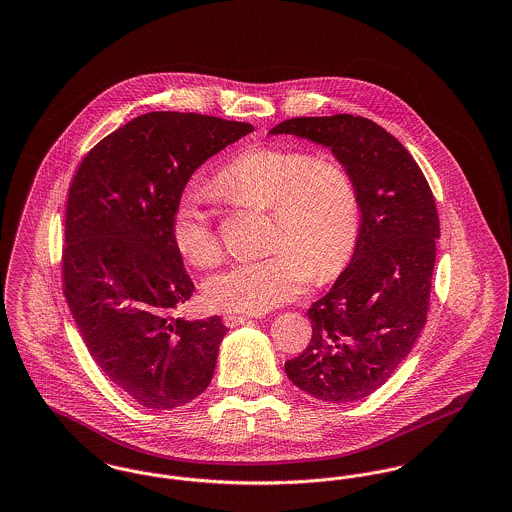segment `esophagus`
<instances>
[{
    "mask_svg": "<svg viewBox=\"0 0 512 512\" xmlns=\"http://www.w3.org/2000/svg\"><path fill=\"white\" fill-rule=\"evenodd\" d=\"M251 318L253 317H249V315H226V317H224V324L230 326V328H234V326H240V324L249 322Z\"/></svg>",
    "mask_w": 512,
    "mask_h": 512,
    "instance_id": "esophagus-1",
    "label": "esophagus"
}]
</instances>
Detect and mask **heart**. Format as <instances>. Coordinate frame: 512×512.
Listing matches in <instances>:
<instances>
[{"instance_id":"heart-1","label":"heart","mask_w":512,"mask_h":512,"mask_svg":"<svg viewBox=\"0 0 512 512\" xmlns=\"http://www.w3.org/2000/svg\"><path fill=\"white\" fill-rule=\"evenodd\" d=\"M217 194L272 207L274 251L236 261L209 276L203 295L209 307L234 313H265L292 301L349 263L361 232V197L351 171L332 157L301 147H249L232 157L213 180ZM176 251L195 267H211L220 255L217 226L205 197L186 190L171 219Z\"/></svg>"}]
</instances>
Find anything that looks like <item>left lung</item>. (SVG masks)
Wrapping results in <instances>:
<instances>
[{"label": "left lung", "instance_id": "8db88e82", "mask_svg": "<svg viewBox=\"0 0 512 512\" xmlns=\"http://www.w3.org/2000/svg\"><path fill=\"white\" fill-rule=\"evenodd\" d=\"M270 132L330 147L359 188L361 232L351 263L309 309L311 343L284 365L293 384L317 399L359 401L388 382L426 324L436 199L413 155L370 119L295 117Z\"/></svg>", "mask_w": 512, "mask_h": 512}]
</instances>
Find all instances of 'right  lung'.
<instances>
[{
	"label": "right lung",
	"mask_w": 512,
	"mask_h": 512,
	"mask_svg": "<svg viewBox=\"0 0 512 512\" xmlns=\"http://www.w3.org/2000/svg\"><path fill=\"white\" fill-rule=\"evenodd\" d=\"M249 132V122L146 113L74 172L63 293L101 372L147 409L180 407L211 384L226 326L174 317L195 286L172 244V211L195 169Z\"/></svg>",
	"instance_id": "obj_1"
}]
</instances>
